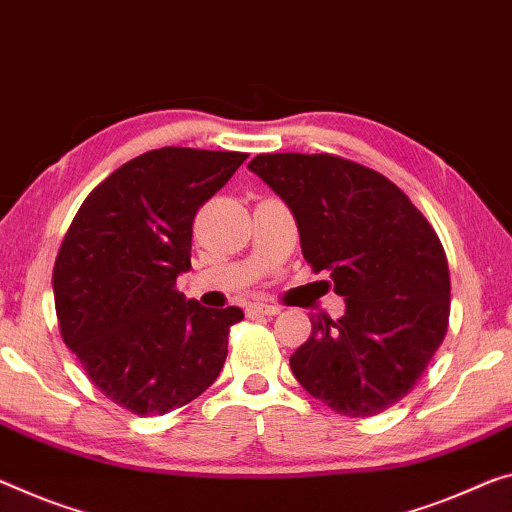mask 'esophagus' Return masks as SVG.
Instances as JSON below:
<instances>
[{"label":"esophagus","instance_id":"34e87169","mask_svg":"<svg viewBox=\"0 0 512 512\" xmlns=\"http://www.w3.org/2000/svg\"><path fill=\"white\" fill-rule=\"evenodd\" d=\"M247 311H249V313H258V316H277L279 306L265 304V302H254V304H249Z\"/></svg>","mask_w":512,"mask_h":512}]
</instances>
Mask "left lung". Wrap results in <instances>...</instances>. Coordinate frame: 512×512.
<instances>
[{
	"instance_id": "obj_1",
	"label": "left lung",
	"mask_w": 512,
	"mask_h": 512,
	"mask_svg": "<svg viewBox=\"0 0 512 512\" xmlns=\"http://www.w3.org/2000/svg\"><path fill=\"white\" fill-rule=\"evenodd\" d=\"M249 171L286 201L304 261L345 300L338 320L313 316L290 357L297 382L338 414L389 410L446 336L451 279L435 229L398 185L345 157L263 153Z\"/></svg>"
}]
</instances>
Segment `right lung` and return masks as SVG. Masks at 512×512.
Listing matches in <instances>:
<instances>
[{
    "mask_svg": "<svg viewBox=\"0 0 512 512\" xmlns=\"http://www.w3.org/2000/svg\"><path fill=\"white\" fill-rule=\"evenodd\" d=\"M247 153L167 146L86 196L52 272L61 338L109 400L139 416L201 396L222 371L238 306L178 293L192 267V224Z\"/></svg>",
    "mask_w": 512,
    "mask_h": 512,
    "instance_id": "right-lung-1",
    "label": "right lung"
}]
</instances>
